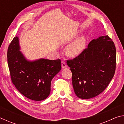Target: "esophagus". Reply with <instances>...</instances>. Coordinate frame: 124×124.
Segmentation results:
<instances>
[{
    "instance_id": "obj_1",
    "label": "esophagus",
    "mask_w": 124,
    "mask_h": 124,
    "mask_svg": "<svg viewBox=\"0 0 124 124\" xmlns=\"http://www.w3.org/2000/svg\"><path fill=\"white\" fill-rule=\"evenodd\" d=\"M62 68H67V65L66 63V62H65L64 61H62Z\"/></svg>"
}]
</instances>
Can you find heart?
<instances>
[{
	"label": "heart",
	"instance_id": "b5f03b06",
	"mask_svg": "<svg viewBox=\"0 0 124 124\" xmlns=\"http://www.w3.org/2000/svg\"><path fill=\"white\" fill-rule=\"evenodd\" d=\"M86 40L84 37H80L70 44L66 47L67 54L71 57H75L79 55L84 50Z\"/></svg>",
	"mask_w": 124,
	"mask_h": 124
}]
</instances>
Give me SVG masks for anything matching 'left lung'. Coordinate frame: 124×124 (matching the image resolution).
<instances>
[{"label":"left lung","mask_w":124,"mask_h":124,"mask_svg":"<svg viewBox=\"0 0 124 124\" xmlns=\"http://www.w3.org/2000/svg\"><path fill=\"white\" fill-rule=\"evenodd\" d=\"M72 73V84L77 97H95L108 86L116 69V49L108 35L90 42L87 47L72 60H67Z\"/></svg>","instance_id":"8db88e82"}]
</instances>
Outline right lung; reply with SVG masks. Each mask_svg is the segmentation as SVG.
<instances>
[{
    "instance_id": "obj_1",
    "label": "right lung",
    "mask_w": 124,
    "mask_h": 124,
    "mask_svg": "<svg viewBox=\"0 0 124 124\" xmlns=\"http://www.w3.org/2000/svg\"><path fill=\"white\" fill-rule=\"evenodd\" d=\"M20 49L18 38L16 37L10 43L7 53L12 83L29 99L37 101L46 99L50 95L52 78L61 70V60L42 58L28 61Z\"/></svg>"
}]
</instances>
